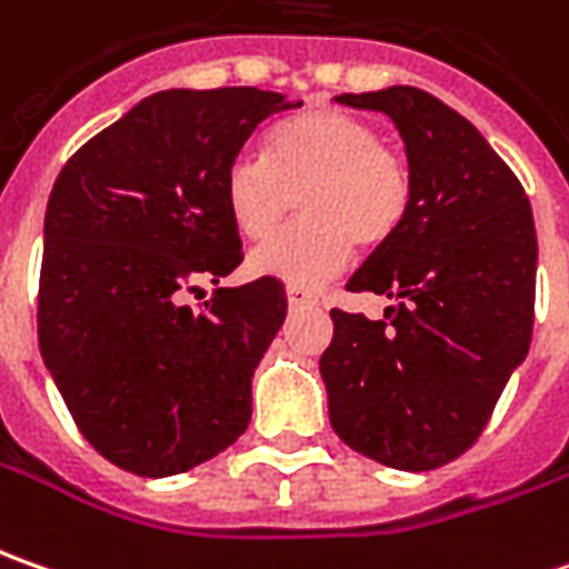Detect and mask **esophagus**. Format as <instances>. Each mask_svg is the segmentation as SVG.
<instances>
[{
    "instance_id": "obj_1",
    "label": "esophagus",
    "mask_w": 569,
    "mask_h": 569,
    "mask_svg": "<svg viewBox=\"0 0 569 569\" xmlns=\"http://www.w3.org/2000/svg\"><path fill=\"white\" fill-rule=\"evenodd\" d=\"M286 299H289V308L318 305V296H315V292H308V289H299V286H289V289H286Z\"/></svg>"
}]
</instances>
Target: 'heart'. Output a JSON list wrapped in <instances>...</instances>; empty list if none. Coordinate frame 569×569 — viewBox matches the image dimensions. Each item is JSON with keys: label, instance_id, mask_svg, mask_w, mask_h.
Here are the masks:
<instances>
[{"label": "heart", "instance_id": "heart-1", "mask_svg": "<svg viewBox=\"0 0 569 569\" xmlns=\"http://www.w3.org/2000/svg\"><path fill=\"white\" fill-rule=\"evenodd\" d=\"M232 226L264 242L295 198L306 220L251 254V273L318 286L340 273L352 246H383L409 210L412 172L381 131L346 109L308 107L270 128L264 157H236L223 179Z\"/></svg>", "mask_w": 569, "mask_h": 569}]
</instances>
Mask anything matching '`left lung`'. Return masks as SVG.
<instances>
[{
    "label": "left lung",
    "instance_id": "1",
    "mask_svg": "<svg viewBox=\"0 0 569 569\" xmlns=\"http://www.w3.org/2000/svg\"><path fill=\"white\" fill-rule=\"evenodd\" d=\"M400 128L412 198L346 289L393 299L383 321L333 308L321 356L330 425L352 450L425 472L479 441L532 340L539 242L529 198L479 128L419 88L343 93Z\"/></svg>",
    "mask_w": 569,
    "mask_h": 569
}]
</instances>
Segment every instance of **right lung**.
Returning <instances> with one entry per match:
<instances>
[{"mask_svg": "<svg viewBox=\"0 0 569 569\" xmlns=\"http://www.w3.org/2000/svg\"><path fill=\"white\" fill-rule=\"evenodd\" d=\"M289 103L258 88L160 90L62 167L43 223L40 356L90 447L163 479L217 457L251 421V378L286 321L261 277L188 292L242 264L223 179Z\"/></svg>", "mask_w": 569, "mask_h": 569, "instance_id": "add662e5", "label": "right lung"}]
</instances>
